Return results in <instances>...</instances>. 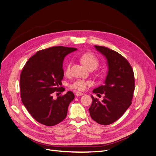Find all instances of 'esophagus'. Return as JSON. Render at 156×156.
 <instances>
[{
    "instance_id": "1",
    "label": "esophagus",
    "mask_w": 156,
    "mask_h": 156,
    "mask_svg": "<svg viewBox=\"0 0 156 156\" xmlns=\"http://www.w3.org/2000/svg\"><path fill=\"white\" fill-rule=\"evenodd\" d=\"M75 94H76V96L77 97H78V96H82V95H83V93L77 91Z\"/></svg>"
}]
</instances>
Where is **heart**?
I'll list each match as a JSON object with an SVG mask.
<instances>
[{"label":"heart","instance_id":"b5f03b06","mask_svg":"<svg viewBox=\"0 0 156 156\" xmlns=\"http://www.w3.org/2000/svg\"><path fill=\"white\" fill-rule=\"evenodd\" d=\"M80 60L81 62L89 70L96 69L99 64V60L98 59V58L90 53H86L85 54H83L82 55L80 56ZM71 65V63L70 62L67 64L66 68V73H69ZM92 83L90 80L84 79H77L76 80H74L71 83H70L69 87L70 89H72L83 91L85 90L88 87L92 85Z\"/></svg>","mask_w":156,"mask_h":156}]
</instances>
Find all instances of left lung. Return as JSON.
Segmentation results:
<instances>
[{
    "label": "left lung",
    "instance_id": "obj_1",
    "mask_svg": "<svg viewBox=\"0 0 156 156\" xmlns=\"http://www.w3.org/2000/svg\"><path fill=\"white\" fill-rule=\"evenodd\" d=\"M106 57L108 71L105 84L93 92L104 94L103 100L92 98L89 108L91 118L101 125H109L117 120L131 105L134 90V76L127 60L117 51L105 46H94Z\"/></svg>",
    "mask_w": 156,
    "mask_h": 156
}]
</instances>
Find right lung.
Listing matches in <instances>:
<instances>
[{
  "mask_svg": "<svg viewBox=\"0 0 156 156\" xmlns=\"http://www.w3.org/2000/svg\"><path fill=\"white\" fill-rule=\"evenodd\" d=\"M76 48L61 46L38 51L26 62L20 74V93L27 110L38 122L53 126L67 116L74 95L68 91L53 98L54 92H63L64 57Z\"/></svg>",
  "mask_w": 156,
  "mask_h": 156,
  "instance_id": "right-lung-1",
  "label": "right lung"
}]
</instances>
